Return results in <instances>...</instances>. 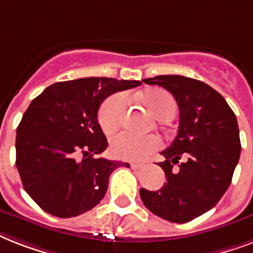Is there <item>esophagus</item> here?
I'll use <instances>...</instances> for the list:
<instances>
[{
    "label": "esophagus",
    "mask_w": 253,
    "mask_h": 253,
    "mask_svg": "<svg viewBox=\"0 0 253 253\" xmlns=\"http://www.w3.org/2000/svg\"><path fill=\"white\" fill-rule=\"evenodd\" d=\"M130 166H131V168L140 169L144 167V164H143V163H130Z\"/></svg>",
    "instance_id": "esophagus-1"
}]
</instances>
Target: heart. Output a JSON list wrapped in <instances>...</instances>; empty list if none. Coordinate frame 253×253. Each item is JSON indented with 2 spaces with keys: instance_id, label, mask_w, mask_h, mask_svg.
Wrapping results in <instances>:
<instances>
[{
  "instance_id": "obj_1",
  "label": "heart",
  "mask_w": 253,
  "mask_h": 253,
  "mask_svg": "<svg viewBox=\"0 0 253 253\" xmlns=\"http://www.w3.org/2000/svg\"><path fill=\"white\" fill-rule=\"evenodd\" d=\"M151 113L162 121H169L174 117L177 103L168 91L155 89L142 94ZM126 111V97L121 93L110 95L102 102L98 110V123L105 134H114L122 123ZM160 147V140L156 136H134L130 134H119L110 143L113 156L122 160H143Z\"/></svg>"
}]
</instances>
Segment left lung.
<instances>
[{
    "label": "left lung",
    "instance_id": "obj_1",
    "mask_svg": "<svg viewBox=\"0 0 253 253\" xmlns=\"http://www.w3.org/2000/svg\"><path fill=\"white\" fill-rule=\"evenodd\" d=\"M143 83L172 93L180 125L159 164L167 184L156 192L140 189L139 194L155 215L186 223L214 208L231 184L242 150L238 121L226 99L202 81L164 75Z\"/></svg>",
    "mask_w": 253,
    "mask_h": 253
}]
</instances>
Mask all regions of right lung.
Here are the masks:
<instances>
[{
	"label": "right lung",
	"instance_id": "1",
	"mask_svg": "<svg viewBox=\"0 0 253 253\" xmlns=\"http://www.w3.org/2000/svg\"><path fill=\"white\" fill-rule=\"evenodd\" d=\"M139 85L86 77L51 85L30 103L17 128L15 166L27 194L44 211L59 218L89 211L105 196L111 173L128 167L99 158L107 140L97 113L106 97Z\"/></svg>",
	"mask_w": 253,
	"mask_h": 253
}]
</instances>
